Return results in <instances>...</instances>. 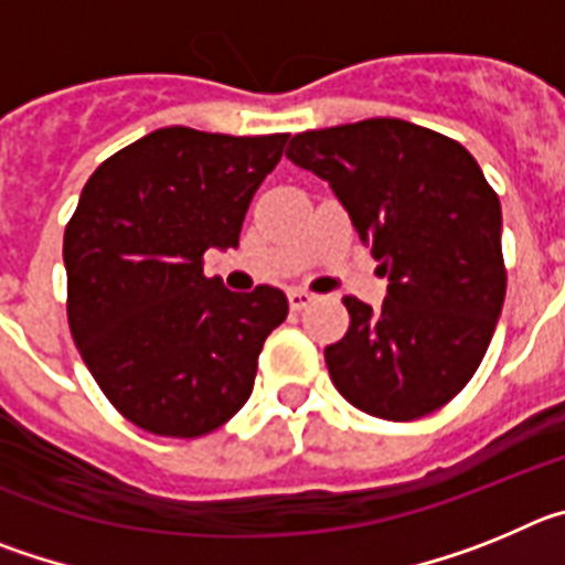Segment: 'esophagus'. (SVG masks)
Masks as SVG:
<instances>
[{"mask_svg": "<svg viewBox=\"0 0 565 565\" xmlns=\"http://www.w3.org/2000/svg\"><path fill=\"white\" fill-rule=\"evenodd\" d=\"M313 294L302 291V288H294V291H288V306H291V311H302V308H308L313 302Z\"/></svg>", "mask_w": 565, "mask_h": 565, "instance_id": "esophagus-1", "label": "esophagus"}]
</instances>
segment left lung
<instances>
[{
    "label": "left lung",
    "mask_w": 565,
    "mask_h": 565,
    "mask_svg": "<svg viewBox=\"0 0 565 565\" xmlns=\"http://www.w3.org/2000/svg\"><path fill=\"white\" fill-rule=\"evenodd\" d=\"M286 158L331 183L387 274L379 311L344 297L351 328L326 348L337 391L387 422L444 407L478 371L503 308L495 189L461 143L402 118L299 132Z\"/></svg>",
    "instance_id": "1"
}]
</instances>
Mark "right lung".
I'll return each instance as SVG.
<instances>
[{
	"label": "right lung",
	"mask_w": 565,
	"mask_h": 565,
	"mask_svg": "<svg viewBox=\"0 0 565 565\" xmlns=\"http://www.w3.org/2000/svg\"><path fill=\"white\" fill-rule=\"evenodd\" d=\"M286 141L163 127L84 183L64 228L70 333L104 396L141 430L206 436L252 396L288 299L271 286L228 291L203 274V254L237 248Z\"/></svg>",
	"instance_id": "obj_1"
}]
</instances>
